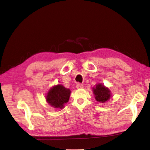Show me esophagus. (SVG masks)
<instances>
[{
	"label": "esophagus",
	"mask_w": 150,
	"mask_h": 150,
	"mask_svg": "<svg viewBox=\"0 0 150 150\" xmlns=\"http://www.w3.org/2000/svg\"><path fill=\"white\" fill-rule=\"evenodd\" d=\"M76 88L78 89H81V88H83V84H81V83H78L76 84Z\"/></svg>",
	"instance_id": "esophagus-1"
}]
</instances>
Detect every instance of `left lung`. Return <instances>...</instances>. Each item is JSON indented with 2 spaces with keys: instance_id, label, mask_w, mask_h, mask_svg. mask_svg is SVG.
Listing matches in <instances>:
<instances>
[{
  "instance_id": "1",
  "label": "left lung",
  "mask_w": 150,
  "mask_h": 150,
  "mask_svg": "<svg viewBox=\"0 0 150 150\" xmlns=\"http://www.w3.org/2000/svg\"><path fill=\"white\" fill-rule=\"evenodd\" d=\"M93 92L96 101L100 103H104L111 97L110 91L107 88H105L104 85L98 84L96 86V88H93Z\"/></svg>"
}]
</instances>
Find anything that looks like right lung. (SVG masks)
<instances>
[{"label":"right lung","instance_id":"right-lung-1","mask_svg":"<svg viewBox=\"0 0 150 150\" xmlns=\"http://www.w3.org/2000/svg\"><path fill=\"white\" fill-rule=\"evenodd\" d=\"M71 91L62 85L54 86L47 93L46 100L47 103L55 108H62L64 104L68 102Z\"/></svg>","mask_w":150,"mask_h":150}]
</instances>
